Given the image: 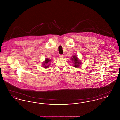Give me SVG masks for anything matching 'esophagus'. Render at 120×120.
<instances>
[{
  "mask_svg": "<svg viewBox=\"0 0 120 120\" xmlns=\"http://www.w3.org/2000/svg\"><path fill=\"white\" fill-rule=\"evenodd\" d=\"M59 57L60 58H63V55L62 54H60V55H59Z\"/></svg>",
  "mask_w": 120,
  "mask_h": 120,
  "instance_id": "obj_1",
  "label": "esophagus"
}]
</instances>
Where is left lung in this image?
<instances>
[{
	"label": "left lung",
	"instance_id": "left-lung-1",
	"mask_svg": "<svg viewBox=\"0 0 120 120\" xmlns=\"http://www.w3.org/2000/svg\"><path fill=\"white\" fill-rule=\"evenodd\" d=\"M71 60H72V61L73 62V66L74 67V68H78L80 65L82 64L81 62H80V60L78 59L76 55H73L71 58Z\"/></svg>",
	"mask_w": 120,
	"mask_h": 120
}]
</instances>
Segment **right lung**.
Instances as JSON below:
<instances>
[{
  "instance_id": "obj_1",
  "label": "right lung",
  "mask_w": 120,
  "mask_h": 120,
  "mask_svg": "<svg viewBox=\"0 0 120 120\" xmlns=\"http://www.w3.org/2000/svg\"><path fill=\"white\" fill-rule=\"evenodd\" d=\"M51 61V59H49V58H46L45 59V61L43 62V67H44V68H47L49 67V63Z\"/></svg>"
}]
</instances>
